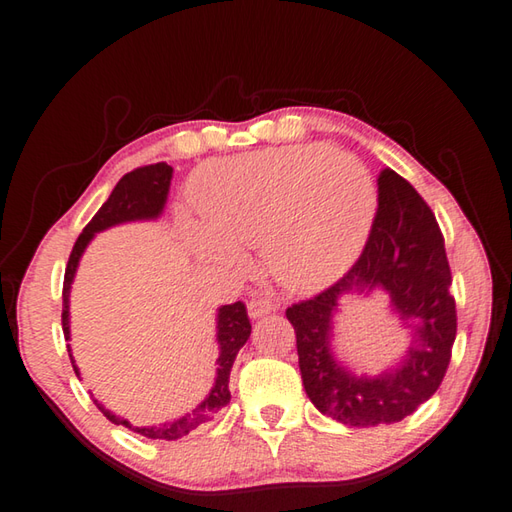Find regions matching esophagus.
Wrapping results in <instances>:
<instances>
[{
	"instance_id": "esophagus-1",
	"label": "esophagus",
	"mask_w": 512,
	"mask_h": 512,
	"mask_svg": "<svg viewBox=\"0 0 512 512\" xmlns=\"http://www.w3.org/2000/svg\"><path fill=\"white\" fill-rule=\"evenodd\" d=\"M247 312L252 318H260L269 312H274V303L269 301V298H252V301L247 303Z\"/></svg>"
}]
</instances>
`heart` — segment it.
<instances>
[{
	"instance_id": "obj_1",
	"label": "heart",
	"mask_w": 512,
	"mask_h": 512,
	"mask_svg": "<svg viewBox=\"0 0 512 512\" xmlns=\"http://www.w3.org/2000/svg\"><path fill=\"white\" fill-rule=\"evenodd\" d=\"M194 205L208 227L191 223L185 234L202 258L238 269V247L260 245L265 269L285 289L318 292L361 254L376 189L352 153L305 144L209 162Z\"/></svg>"
}]
</instances>
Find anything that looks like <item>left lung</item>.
<instances>
[{
  "label": "left lung",
  "instance_id": "8db88e82",
  "mask_svg": "<svg viewBox=\"0 0 512 512\" xmlns=\"http://www.w3.org/2000/svg\"><path fill=\"white\" fill-rule=\"evenodd\" d=\"M376 214L356 263L343 278L307 301L287 307L294 325L298 368L318 412L345 426L397 423L426 403L446 376L457 336V307L443 234L428 202L397 171L379 173ZM383 288L407 322L415 341L397 369L354 377L333 359L331 316L350 291Z\"/></svg>",
  "mask_w": 512,
  "mask_h": 512
}]
</instances>
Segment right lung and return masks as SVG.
Wrapping results in <instances>:
<instances>
[{"label": "right lung", "instance_id": "1", "mask_svg": "<svg viewBox=\"0 0 512 512\" xmlns=\"http://www.w3.org/2000/svg\"><path fill=\"white\" fill-rule=\"evenodd\" d=\"M171 173L173 169L167 165V162H156V165H147V167H138L129 171L127 176H122L118 185L111 191L109 200L98 209V214L91 218V223L82 229V234L77 236L73 252L69 256V263H66V272H64V287H62V330H64V339L69 341V294H71V283L75 276L77 263H80V256L84 254L86 245L91 243V238L98 234V231L109 229L113 225L120 223H129V220H149V218H158L165 209L167 194H169V185H171ZM252 334V323H249L247 316V307L243 301H236L231 305H223L218 310V345H220V356H218V376L214 388H211L209 397L196 406L191 412H187L185 417H180L176 421L169 423H160V426H149V428H138L131 426L127 419L115 417L113 412L106 410L98 399H93L95 406L104 414L106 419L115 426H124L131 432H138V435L147 437V439H165V441H176L182 439L189 432H194L202 423H207L216 417V414L223 410L229 399V372L231 365L236 361V354L240 347H243ZM69 347V345H66ZM71 363L75 374L80 376L75 368L73 354L69 350Z\"/></svg>", "mask_w": 512, "mask_h": 512}]
</instances>
